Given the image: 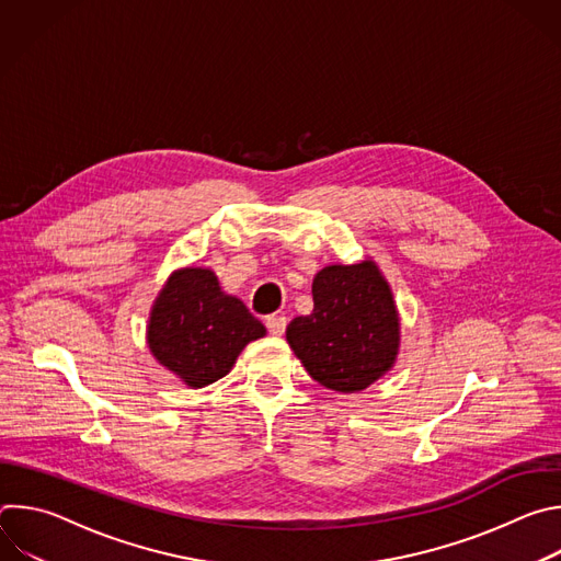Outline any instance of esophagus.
Returning <instances> with one entry per match:
<instances>
[{
    "label": "esophagus",
    "mask_w": 561,
    "mask_h": 561,
    "mask_svg": "<svg viewBox=\"0 0 561 561\" xmlns=\"http://www.w3.org/2000/svg\"><path fill=\"white\" fill-rule=\"evenodd\" d=\"M286 317L284 314H268L266 317V329L271 331V335H284L286 331Z\"/></svg>",
    "instance_id": "1"
}]
</instances>
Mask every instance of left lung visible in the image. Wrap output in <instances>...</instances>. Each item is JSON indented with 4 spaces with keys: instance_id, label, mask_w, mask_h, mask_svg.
<instances>
[{
    "instance_id": "1",
    "label": "left lung",
    "mask_w": 561,
    "mask_h": 561,
    "mask_svg": "<svg viewBox=\"0 0 561 561\" xmlns=\"http://www.w3.org/2000/svg\"><path fill=\"white\" fill-rule=\"evenodd\" d=\"M286 340L308 375L337 392H359L386 375L399 351L392 290L373 260L331 264L312 279V312Z\"/></svg>"
}]
</instances>
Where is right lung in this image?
I'll list each match as a JSON object with an SVG mask.
<instances>
[{
  "label": "right lung",
  "instance_id": "obj_1",
  "mask_svg": "<svg viewBox=\"0 0 561 561\" xmlns=\"http://www.w3.org/2000/svg\"><path fill=\"white\" fill-rule=\"evenodd\" d=\"M266 335L244 301L226 295L210 268L175 271L148 319L152 357L186 386L204 388L230 373L249 342Z\"/></svg>",
  "mask_w": 561,
  "mask_h": 561
}]
</instances>
